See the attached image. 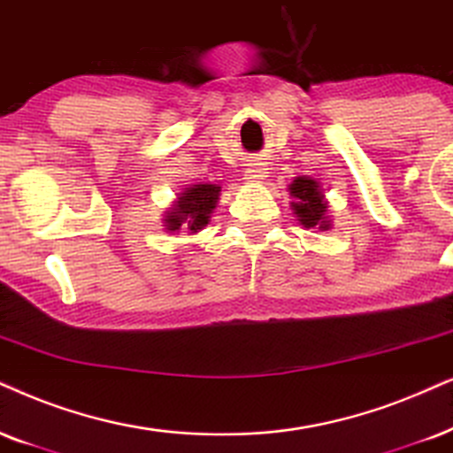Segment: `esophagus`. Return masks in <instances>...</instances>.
<instances>
[{
    "mask_svg": "<svg viewBox=\"0 0 453 453\" xmlns=\"http://www.w3.org/2000/svg\"><path fill=\"white\" fill-rule=\"evenodd\" d=\"M265 173H267V169L263 167L261 163L250 165V167L246 169V180H249V181H259V180H263V177H267Z\"/></svg>",
    "mask_w": 453,
    "mask_h": 453,
    "instance_id": "esophagus-1",
    "label": "esophagus"
}]
</instances>
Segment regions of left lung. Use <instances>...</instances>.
Listing matches in <instances>:
<instances>
[{
	"instance_id": "1",
	"label": "left lung",
	"mask_w": 453,
	"mask_h": 453,
	"mask_svg": "<svg viewBox=\"0 0 453 453\" xmlns=\"http://www.w3.org/2000/svg\"><path fill=\"white\" fill-rule=\"evenodd\" d=\"M288 190L290 196L296 198V203H293V209L303 226L328 230L330 223L326 221L324 194L319 192L318 181L309 180V177H296Z\"/></svg>"
}]
</instances>
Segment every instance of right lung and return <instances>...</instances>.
Returning <instances> with one entry per match:
<instances>
[{
	"mask_svg": "<svg viewBox=\"0 0 453 453\" xmlns=\"http://www.w3.org/2000/svg\"><path fill=\"white\" fill-rule=\"evenodd\" d=\"M217 198H219V186L213 184H198L181 194L177 200L175 209L167 215V230L175 232L181 226H188V230L198 232L203 226H207L209 217L213 213Z\"/></svg>",
	"mask_w": 453,
	"mask_h": 453,
	"instance_id": "obj_1",
	"label": "right lung"
}]
</instances>
